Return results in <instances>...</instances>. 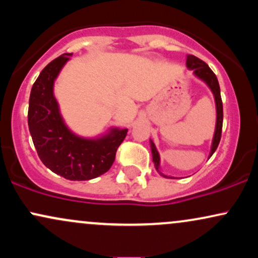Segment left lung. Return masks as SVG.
Listing matches in <instances>:
<instances>
[{
    "instance_id": "left-lung-1",
    "label": "left lung",
    "mask_w": 258,
    "mask_h": 258,
    "mask_svg": "<svg viewBox=\"0 0 258 258\" xmlns=\"http://www.w3.org/2000/svg\"><path fill=\"white\" fill-rule=\"evenodd\" d=\"M185 65L189 70L193 72V75L195 78H198L203 82H205L207 87L210 88V91H211L212 94H214L215 104H216V126H215L214 138H212V143H211V149H210V154H209V159H210L212 156V154L216 152V149H217L218 144H220L221 135H222V123H223V104H222V99H221L220 84H218L217 78H216L214 72L210 69L209 65H207L205 61L201 60V59L195 57V55H191V54L186 55ZM150 149H152L153 162H154V166H155V170L158 171L162 177H165V178H173V177L166 176V174L162 173L161 166H160V154L152 139H150Z\"/></svg>"
}]
</instances>
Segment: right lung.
Returning <instances> with one entry per match:
<instances>
[{"label": "right lung", "instance_id": "right-lung-1", "mask_svg": "<svg viewBox=\"0 0 258 258\" xmlns=\"http://www.w3.org/2000/svg\"><path fill=\"white\" fill-rule=\"evenodd\" d=\"M72 55L65 53L40 73L31 88L28 123L44 166L69 180H88L111 167L128 130L110 127L96 137H82L68 127L54 97V82Z\"/></svg>", "mask_w": 258, "mask_h": 258}]
</instances>
